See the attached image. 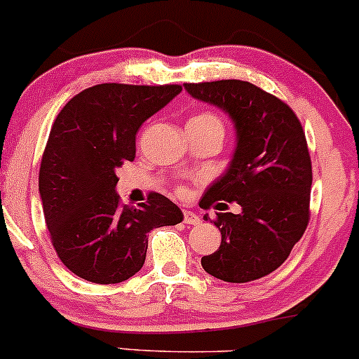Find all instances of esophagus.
Instances as JSON below:
<instances>
[{
    "label": "esophagus",
    "mask_w": 359,
    "mask_h": 359,
    "mask_svg": "<svg viewBox=\"0 0 359 359\" xmlns=\"http://www.w3.org/2000/svg\"><path fill=\"white\" fill-rule=\"evenodd\" d=\"M183 221H184V223H187V224H198V223H201V217H198L197 214L190 212V210H184Z\"/></svg>",
    "instance_id": "obj_1"
}]
</instances>
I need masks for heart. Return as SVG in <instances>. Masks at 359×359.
<instances>
[{
  "label": "heart",
  "instance_id": "b5f03b06",
  "mask_svg": "<svg viewBox=\"0 0 359 359\" xmlns=\"http://www.w3.org/2000/svg\"><path fill=\"white\" fill-rule=\"evenodd\" d=\"M187 126H191V128L197 129H214V131L224 133L223 119H221L217 114L210 112V110H201V112L194 114V116L188 119ZM178 194H184V187H178Z\"/></svg>",
  "mask_w": 359,
  "mask_h": 359
}]
</instances>
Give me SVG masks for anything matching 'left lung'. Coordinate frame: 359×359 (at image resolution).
Instances as JSON below:
<instances>
[{"label": "left lung", "instance_id": "left-lung-1", "mask_svg": "<svg viewBox=\"0 0 359 359\" xmlns=\"http://www.w3.org/2000/svg\"><path fill=\"white\" fill-rule=\"evenodd\" d=\"M184 88L230 114L238 133L230 168L209 187L201 207L221 210L228 205L217 201L236 202L242 212H216L221 245L202 257V268L231 283L262 278L285 262L311 217L313 169L304 129L285 102L247 81Z\"/></svg>", "mask_w": 359, "mask_h": 359}]
</instances>
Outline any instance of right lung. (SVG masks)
<instances>
[{"mask_svg": "<svg viewBox=\"0 0 359 359\" xmlns=\"http://www.w3.org/2000/svg\"><path fill=\"white\" fill-rule=\"evenodd\" d=\"M180 91V84H97L51 126L39 168L44 221L57 256L79 278L100 285L131 278L145 262L149 231L183 221L157 191L138 209L116 194L117 171L135 161L140 126Z\"/></svg>", "mask_w": 359, "mask_h": 359, "instance_id": "add662e5", "label": "right lung"}]
</instances>
